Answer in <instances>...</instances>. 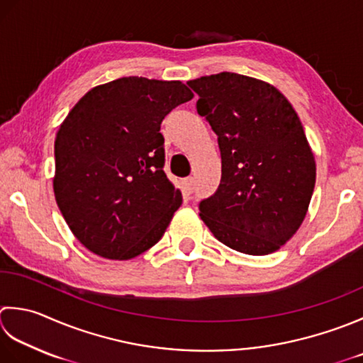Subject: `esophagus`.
I'll use <instances>...</instances> for the list:
<instances>
[{"mask_svg":"<svg viewBox=\"0 0 363 363\" xmlns=\"http://www.w3.org/2000/svg\"><path fill=\"white\" fill-rule=\"evenodd\" d=\"M182 184H184V190H186L189 195L194 194V190H195V179H194V177H187V179L182 181Z\"/></svg>","mask_w":363,"mask_h":363,"instance_id":"obj_1","label":"esophagus"}]
</instances>
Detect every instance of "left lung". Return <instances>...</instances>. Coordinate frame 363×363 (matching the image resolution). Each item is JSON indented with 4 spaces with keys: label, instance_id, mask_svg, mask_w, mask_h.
<instances>
[{
    "label": "left lung",
    "instance_id": "8db88e82",
    "mask_svg": "<svg viewBox=\"0 0 363 363\" xmlns=\"http://www.w3.org/2000/svg\"><path fill=\"white\" fill-rule=\"evenodd\" d=\"M187 84L222 155V179L200 203L201 220L233 250H279L303 222L316 181L299 116L279 89L252 77L220 72Z\"/></svg>",
    "mask_w": 363,
    "mask_h": 363
}]
</instances>
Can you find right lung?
Here are the masks:
<instances>
[{"label": "right lung", "mask_w": 363, "mask_h": 363, "mask_svg": "<svg viewBox=\"0 0 363 363\" xmlns=\"http://www.w3.org/2000/svg\"><path fill=\"white\" fill-rule=\"evenodd\" d=\"M194 97L181 82L124 77L86 92L55 140L53 190L80 242L130 259L162 239L182 203L163 172L160 124Z\"/></svg>", "instance_id": "obj_1"}]
</instances>
